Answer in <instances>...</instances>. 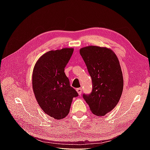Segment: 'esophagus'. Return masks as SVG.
<instances>
[{
	"instance_id": "esophagus-1",
	"label": "esophagus",
	"mask_w": 150,
	"mask_h": 150,
	"mask_svg": "<svg viewBox=\"0 0 150 150\" xmlns=\"http://www.w3.org/2000/svg\"><path fill=\"white\" fill-rule=\"evenodd\" d=\"M82 88H77V93H78V94L79 95H81V93H82Z\"/></svg>"
}]
</instances>
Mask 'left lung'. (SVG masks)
I'll return each mask as SVG.
<instances>
[{"instance_id":"obj_1","label":"left lung","mask_w":150,"mask_h":150,"mask_svg":"<svg viewBox=\"0 0 150 150\" xmlns=\"http://www.w3.org/2000/svg\"><path fill=\"white\" fill-rule=\"evenodd\" d=\"M92 79V91L83 94L84 99L95 115L104 116L117 106L123 90L120 63L112 50L89 46L80 50Z\"/></svg>"}]
</instances>
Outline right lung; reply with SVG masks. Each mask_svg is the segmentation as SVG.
Returning <instances> with one entry per match:
<instances>
[{"mask_svg":"<svg viewBox=\"0 0 150 150\" xmlns=\"http://www.w3.org/2000/svg\"><path fill=\"white\" fill-rule=\"evenodd\" d=\"M73 52V48L50 51L33 68L32 85L37 103L44 113L57 120L68 115L73 98L79 95L64 73Z\"/></svg>","mask_w":150,"mask_h":150,"instance_id":"right-lung-1","label":"right lung"}]
</instances>
